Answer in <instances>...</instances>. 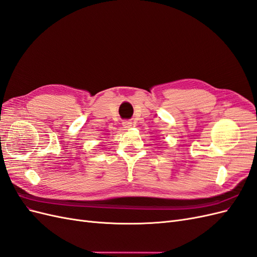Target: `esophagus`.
Returning a JSON list of instances; mask_svg holds the SVG:
<instances>
[{"mask_svg": "<svg viewBox=\"0 0 257 257\" xmlns=\"http://www.w3.org/2000/svg\"><path fill=\"white\" fill-rule=\"evenodd\" d=\"M132 125H133V124H132L131 121H124V122H123V126L125 127V128H128V127H131Z\"/></svg>", "mask_w": 257, "mask_h": 257, "instance_id": "obj_1", "label": "esophagus"}]
</instances>
